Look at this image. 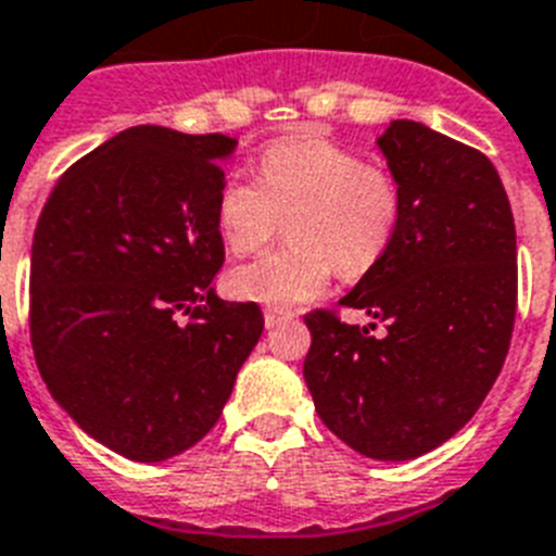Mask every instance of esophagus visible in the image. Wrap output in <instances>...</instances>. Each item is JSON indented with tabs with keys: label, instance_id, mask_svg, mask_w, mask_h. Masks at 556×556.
Here are the masks:
<instances>
[{
	"label": "esophagus",
	"instance_id": "1",
	"mask_svg": "<svg viewBox=\"0 0 556 556\" xmlns=\"http://www.w3.org/2000/svg\"><path fill=\"white\" fill-rule=\"evenodd\" d=\"M287 317H292V312L278 309V306H267V312H264V324H267V329H273V326H278L281 320H287Z\"/></svg>",
	"mask_w": 556,
	"mask_h": 556
}]
</instances>
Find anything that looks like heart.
<instances>
[{
	"instance_id": "obj_1",
	"label": "heart",
	"mask_w": 556,
	"mask_h": 556,
	"mask_svg": "<svg viewBox=\"0 0 556 556\" xmlns=\"http://www.w3.org/2000/svg\"><path fill=\"white\" fill-rule=\"evenodd\" d=\"M258 179L230 177L222 185V241L236 255L261 253L278 239L283 222L292 241L227 275V292L239 301L295 306L320 295L334 269L343 278H363L400 227V179L326 137L273 142L261 154Z\"/></svg>"
}]
</instances>
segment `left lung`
Segmentation results:
<instances>
[{
  "label": "left lung",
  "mask_w": 556,
  "mask_h": 556,
  "mask_svg": "<svg viewBox=\"0 0 556 556\" xmlns=\"http://www.w3.org/2000/svg\"><path fill=\"white\" fill-rule=\"evenodd\" d=\"M379 149L400 179L402 219L340 303L386 334L312 309L303 377L337 439L377 462H407L458 433L504 368L517 241L490 156L414 121H393Z\"/></svg>",
  "instance_id": "1"
}]
</instances>
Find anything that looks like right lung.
Segmentation results:
<instances>
[{"mask_svg":"<svg viewBox=\"0 0 556 556\" xmlns=\"http://www.w3.org/2000/svg\"><path fill=\"white\" fill-rule=\"evenodd\" d=\"M232 146L219 131H121L61 174L33 232L41 379L80 430L131 462L193 447L264 331L258 303L211 287Z\"/></svg>","mask_w":556,"mask_h":556,"instance_id":"obj_1","label":"right lung"}]
</instances>
